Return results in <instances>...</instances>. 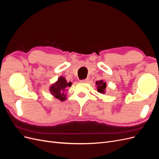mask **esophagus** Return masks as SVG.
<instances>
[{"instance_id": "34e87169", "label": "esophagus", "mask_w": 159, "mask_h": 159, "mask_svg": "<svg viewBox=\"0 0 159 159\" xmlns=\"http://www.w3.org/2000/svg\"><path fill=\"white\" fill-rule=\"evenodd\" d=\"M88 81H89V78H86V79L81 80V82H82V83H88Z\"/></svg>"}]
</instances>
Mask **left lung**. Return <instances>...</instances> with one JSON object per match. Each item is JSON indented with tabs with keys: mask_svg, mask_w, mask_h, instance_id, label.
I'll use <instances>...</instances> for the list:
<instances>
[{
	"mask_svg": "<svg viewBox=\"0 0 159 159\" xmlns=\"http://www.w3.org/2000/svg\"><path fill=\"white\" fill-rule=\"evenodd\" d=\"M96 84L98 86V91L101 93H105V89L106 88V83L104 82L103 80L96 81Z\"/></svg>",
	"mask_w": 159,
	"mask_h": 159,
	"instance_id": "left-lung-1",
	"label": "left lung"
}]
</instances>
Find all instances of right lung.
Wrapping results in <instances>:
<instances>
[{"instance_id": "add662e5", "label": "right lung", "mask_w": 159, "mask_h": 159, "mask_svg": "<svg viewBox=\"0 0 159 159\" xmlns=\"http://www.w3.org/2000/svg\"><path fill=\"white\" fill-rule=\"evenodd\" d=\"M71 85V83H68L64 77H60L57 80V82L53 84L50 89L51 94L54 96L57 99H59L61 102L66 100V94L64 93L65 91L68 87Z\"/></svg>"}]
</instances>
